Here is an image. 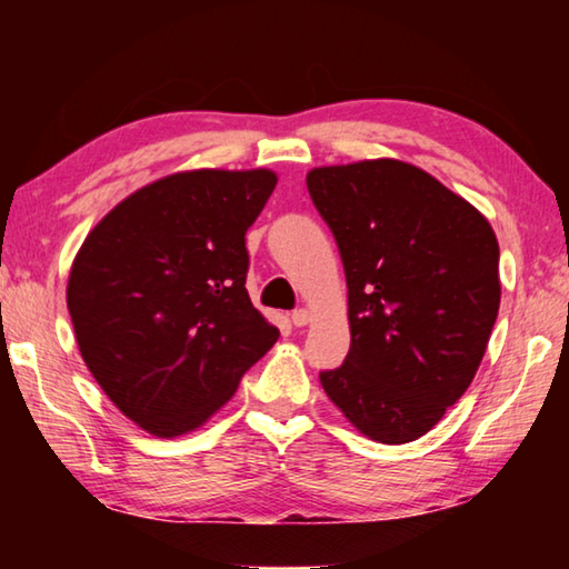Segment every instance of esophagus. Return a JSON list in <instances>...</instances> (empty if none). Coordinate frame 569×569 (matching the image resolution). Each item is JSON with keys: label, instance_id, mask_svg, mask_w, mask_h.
Listing matches in <instances>:
<instances>
[{"label": "esophagus", "instance_id": "esophagus-1", "mask_svg": "<svg viewBox=\"0 0 569 569\" xmlns=\"http://www.w3.org/2000/svg\"><path fill=\"white\" fill-rule=\"evenodd\" d=\"M308 321H311V313H308L306 308H296V311L291 313V323L298 326V329H301V326H306Z\"/></svg>", "mask_w": 569, "mask_h": 569}]
</instances>
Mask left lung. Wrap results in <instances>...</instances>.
Instances as JSON below:
<instances>
[{
  "mask_svg": "<svg viewBox=\"0 0 569 569\" xmlns=\"http://www.w3.org/2000/svg\"><path fill=\"white\" fill-rule=\"evenodd\" d=\"M316 210L339 246L351 349L321 387L381 445L427 435L461 399L499 311V246L465 198L401 160L313 168Z\"/></svg>",
  "mask_w": 569,
  "mask_h": 569,
  "instance_id": "obj_1",
  "label": "left lung"
}]
</instances>
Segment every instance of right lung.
I'll return each mask as SVG.
<instances>
[{
    "label": "right lung",
    "instance_id": "1",
    "mask_svg": "<svg viewBox=\"0 0 569 569\" xmlns=\"http://www.w3.org/2000/svg\"><path fill=\"white\" fill-rule=\"evenodd\" d=\"M271 170H190L134 190L84 238L67 308L94 381L124 417L180 437L278 341L246 291V230Z\"/></svg>",
    "mask_w": 569,
    "mask_h": 569
}]
</instances>
